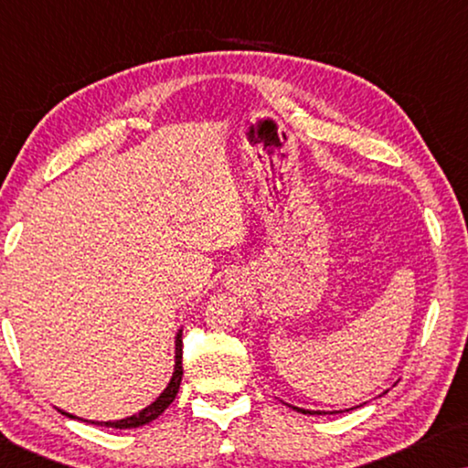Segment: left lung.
Instances as JSON below:
<instances>
[{"label": "left lung", "mask_w": 468, "mask_h": 468, "mask_svg": "<svg viewBox=\"0 0 468 468\" xmlns=\"http://www.w3.org/2000/svg\"><path fill=\"white\" fill-rule=\"evenodd\" d=\"M293 411H300V413H304V415H319V411H309V409H300V407H292Z\"/></svg>", "instance_id": "8db88e82"}]
</instances>
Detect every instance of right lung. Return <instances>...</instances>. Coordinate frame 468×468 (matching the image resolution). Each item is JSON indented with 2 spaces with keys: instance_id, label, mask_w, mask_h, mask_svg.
<instances>
[{
  "instance_id": "add662e5",
  "label": "right lung",
  "mask_w": 468,
  "mask_h": 468,
  "mask_svg": "<svg viewBox=\"0 0 468 468\" xmlns=\"http://www.w3.org/2000/svg\"><path fill=\"white\" fill-rule=\"evenodd\" d=\"M176 356H175V373H172V379L168 383V388L164 389L162 394H159V399L155 402H151L149 407H144L143 411L132 415V418H125V420H117V421H89V424H98V426H106V428H138V426H144L149 424V421L157 420L159 415H162L165 409L172 405V400L176 399V392L178 388H181V379H183V332L178 330L176 335ZM63 415H68V418L76 420V415H69L66 411H61Z\"/></svg>"
}]
</instances>
